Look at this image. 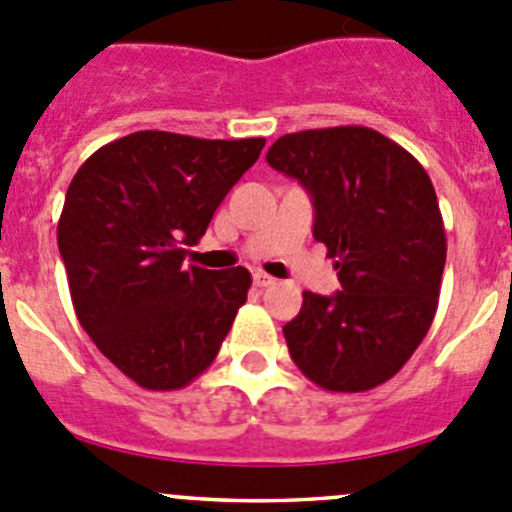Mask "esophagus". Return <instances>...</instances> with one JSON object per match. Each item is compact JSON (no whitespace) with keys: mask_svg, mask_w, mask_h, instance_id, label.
<instances>
[{"mask_svg":"<svg viewBox=\"0 0 512 512\" xmlns=\"http://www.w3.org/2000/svg\"><path fill=\"white\" fill-rule=\"evenodd\" d=\"M253 284L261 286V289H266V286H274L276 279H274V276L264 274V271H256V274H253Z\"/></svg>","mask_w":512,"mask_h":512,"instance_id":"obj_1","label":"esophagus"}]
</instances>
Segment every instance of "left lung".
<instances>
[{
    "mask_svg": "<svg viewBox=\"0 0 512 512\" xmlns=\"http://www.w3.org/2000/svg\"><path fill=\"white\" fill-rule=\"evenodd\" d=\"M314 203V238L342 291H304L284 337L296 367L329 392L392 379L437 311L447 241L435 188L415 155L362 125L281 135L266 153Z\"/></svg>",
    "mask_w": 512,
    "mask_h": 512,
    "instance_id": "8db88e82",
    "label": "left lung"
}]
</instances>
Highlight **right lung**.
<instances>
[{
  "label": "right lung",
  "mask_w": 512,
  "mask_h": 512,
  "mask_svg": "<svg viewBox=\"0 0 512 512\" xmlns=\"http://www.w3.org/2000/svg\"><path fill=\"white\" fill-rule=\"evenodd\" d=\"M264 138L140 130L102 145L67 188L57 246L82 329L125 377L168 392L216 359L251 274L186 266V248L259 160Z\"/></svg>",
  "instance_id": "right-lung-1"
}]
</instances>
